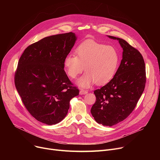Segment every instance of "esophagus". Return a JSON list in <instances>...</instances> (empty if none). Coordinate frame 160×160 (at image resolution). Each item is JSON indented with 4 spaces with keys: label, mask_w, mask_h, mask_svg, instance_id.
Wrapping results in <instances>:
<instances>
[{
    "label": "esophagus",
    "mask_w": 160,
    "mask_h": 160,
    "mask_svg": "<svg viewBox=\"0 0 160 160\" xmlns=\"http://www.w3.org/2000/svg\"><path fill=\"white\" fill-rule=\"evenodd\" d=\"M88 93L87 90H84V89H80V95H86Z\"/></svg>",
    "instance_id": "34e87169"
}]
</instances>
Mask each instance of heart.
I'll use <instances>...</instances> for the list:
<instances>
[{"label":"heart","instance_id":"heart-1","mask_svg":"<svg viewBox=\"0 0 160 160\" xmlns=\"http://www.w3.org/2000/svg\"><path fill=\"white\" fill-rule=\"evenodd\" d=\"M76 56L68 54L63 61L68 77L76 78L85 69L86 72L77 81L82 88H88L94 83L104 85L114 77L120 62V54L113 46L87 40L75 50Z\"/></svg>","mask_w":160,"mask_h":160}]
</instances>
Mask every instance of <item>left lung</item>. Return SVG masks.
Masks as SVG:
<instances>
[{"label": "left lung", "mask_w": 160, "mask_h": 160, "mask_svg": "<svg viewBox=\"0 0 160 160\" xmlns=\"http://www.w3.org/2000/svg\"><path fill=\"white\" fill-rule=\"evenodd\" d=\"M122 48V59L113 78L94 91L96 102L91 109L95 120L112 127L124 120L136 106L146 83L145 64L141 53L125 40L111 36Z\"/></svg>", "instance_id": "obj_1"}]
</instances>
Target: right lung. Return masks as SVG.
I'll use <instances>...</instances> for the list:
<instances>
[{
  "instance_id": "right-lung-1",
  "label": "right lung",
  "mask_w": 160,
  "mask_h": 160,
  "mask_svg": "<svg viewBox=\"0 0 160 160\" xmlns=\"http://www.w3.org/2000/svg\"><path fill=\"white\" fill-rule=\"evenodd\" d=\"M77 37L73 32L46 37L28 46L15 73V85L29 113L48 125L62 121L79 90L64 71V58Z\"/></svg>"
}]
</instances>
